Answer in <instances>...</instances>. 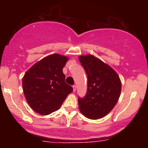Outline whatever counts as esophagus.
Wrapping results in <instances>:
<instances>
[{"label": "esophagus", "mask_w": 148, "mask_h": 148, "mask_svg": "<svg viewBox=\"0 0 148 148\" xmlns=\"http://www.w3.org/2000/svg\"><path fill=\"white\" fill-rule=\"evenodd\" d=\"M72 88H73V90H74V92H75L76 90V86H75V85H74V86H72Z\"/></svg>", "instance_id": "esophagus-1"}]
</instances>
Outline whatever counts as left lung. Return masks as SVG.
Instances as JSON below:
<instances>
[{"label": "left lung", "mask_w": 148, "mask_h": 148, "mask_svg": "<svg viewBox=\"0 0 148 148\" xmlns=\"http://www.w3.org/2000/svg\"><path fill=\"white\" fill-rule=\"evenodd\" d=\"M79 59L88 77V89L84 98L79 97V108L86 118L97 120L114 108L121 92V81L113 69L92 55Z\"/></svg>", "instance_id": "left-lung-1"}]
</instances>
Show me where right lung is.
<instances>
[{
  "mask_svg": "<svg viewBox=\"0 0 148 148\" xmlns=\"http://www.w3.org/2000/svg\"><path fill=\"white\" fill-rule=\"evenodd\" d=\"M68 58L52 54L38 61L25 72L22 81L23 93L29 106L39 114L49 115L59 109L72 86L65 83L62 68Z\"/></svg>",
  "mask_w": 148,
  "mask_h": 148,
  "instance_id": "add662e5",
  "label": "right lung"
}]
</instances>
